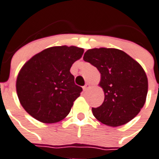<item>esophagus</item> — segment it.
I'll list each match as a JSON object with an SVG mask.
<instances>
[{
	"instance_id": "34e87169",
	"label": "esophagus",
	"mask_w": 159,
	"mask_h": 159,
	"mask_svg": "<svg viewBox=\"0 0 159 159\" xmlns=\"http://www.w3.org/2000/svg\"><path fill=\"white\" fill-rule=\"evenodd\" d=\"M90 87H91V85H90L89 83H87V84L85 85L84 87H83V90H84V91H87V90L89 89Z\"/></svg>"
}]
</instances>
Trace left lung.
Returning a JSON list of instances; mask_svg holds the SVG:
<instances>
[{
    "label": "left lung",
    "mask_w": 159,
    "mask_h": 159,
    "mask_svg": "<svg viewBox=\"0 0 159 159\" xmlns=\"http://www.w3.org/2000/svg\"><path fill=\"white\" fill-rule=\"evenodd\" d=\"M83 59L101 73L99 86L104 91L102 105L92 108L93 116L106 125H123L133 120L146 102L148 78L137 61L117 48H92Z\"/></svg>",
    "instance_id": "left-lung-1"
}]
</instances>
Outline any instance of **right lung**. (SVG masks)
Masks as SVG:
<instances>
[{"label":"right lung","instance_id":"1","mask_svg":"<svg viewBox=\"0 0 159 159\" xmlns=\"http://www.w3.org/2000/svg\"><path fill=\"white\" fill-rule=\"evenodd\" d=\"M84 49L76 46H55L41 51L24 64L16 79L21 106L37 120L57 123L69 114L82 91L70 72Z\"/></svg>","mask_w":159,"mask_h":159}]
</instances>
